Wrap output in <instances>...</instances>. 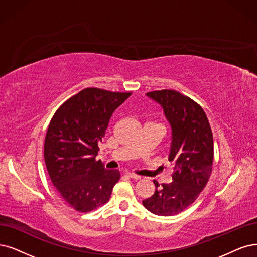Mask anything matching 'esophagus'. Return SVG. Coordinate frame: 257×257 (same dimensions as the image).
I'll use <instances>...</instances> for the list:
<instances>
[{
    "label": "esophagus",
    "instance_id": "1",
    "mask_svg": "<svg viewBox=\"0 0 257 257\" xmlns=\"http://www.w3.org/2000/svg\"><path fill=\"white\" fill-rule=\"evenodd\" d=\"M126 175H127L128 177H130L131 179H135V180H139V179H141V176L136 175V174H134V173H126Z\"/></svg>",
    "mask_w": 257,
    "mask_h": 257
}]
</instances>
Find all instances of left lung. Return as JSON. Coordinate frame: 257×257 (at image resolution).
Instances as JSON below:
<instances>
[{
  "mask_svg": "<svg viewBox=\"0 0 257 257\" xmlns=\"http://www.w3.org/2000/svg\"><path fill=\"white\" fill-rule=\"evenodd\" d=\"M162 107L172 128L168 161L174 165L173 182L159 184L155 194L143 200L149 212L173 216L195 202L212 174L214 141L206 114L199 104L175 90L146 94Z\"/></svg>",
  "mask_w": 257,
  "mask_h": 257,
  "instance_id": "left-lung-1",
  "label": "left lung"
}]
</instances>
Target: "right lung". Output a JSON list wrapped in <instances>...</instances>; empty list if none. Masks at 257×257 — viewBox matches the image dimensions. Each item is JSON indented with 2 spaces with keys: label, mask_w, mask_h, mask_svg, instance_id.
Listing matches in <instances>:
<instances>
[{
  "label": "right lung",
  "mask_w": 257,
  "mask_h": 257,
  "mask_svg": "<svg viewBox=\"0 0 257 257\" xmlns=\"http://www.w3.org/2000/svg\"><path fill=\"white\" fill-rule=\"evenodd\" d=\"M130 95L83 89L64 101L50 122L45 165L57 192L76 211L88 213L107 203L119 180L117 169H104L95 158L113 112Z\"/></svg>",
  "instance_id": "obj_1"
}]
</instances>
